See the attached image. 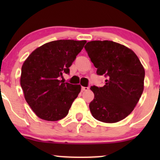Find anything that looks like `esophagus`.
Instances as JSON below:
<instances>
[{
    "mask_svg": "<svg viewBox=\"0 0 160 160\" xmlns=\"http://www.w3.org/2000/svg\"><path fill=\"white\" fill-rule=\"evenodd\" d=\"M89 89V87H85V86H82V91H87Z\"/></svg>",
    "mask_w": 160,
    "mask_h": 160,
    "instance_id": "1",
    "label": "esophagus"
}]
</instances>
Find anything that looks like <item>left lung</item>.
<instances>
[{"label":"left lung","instance_id":"left-lung-1","mask_svg":"<svg viewBox=\"0 0 160 160\" xmlns=\"http://www.w3.org/2000/svg\"><path fill=\"white\" fill-rule=\"evenodd\" d=\"M85 49L97 74L107 77L104 86L90 88L94 93L89 104L92 115L108 123L123 120L133 111L144 91L142 64L131 49L111 40H92Z\"/></svg>","mask_w":160,"mask_h":160}]
</instances>
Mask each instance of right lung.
I'll return each instance as SVG.
<instances>
[{"label":"right lung","mask_w":160,"mask_h":160,"mask_svg":"<svg viewBox=\"0 0 160 160\" xmlns=\"http://www.w3.org/2000/svg\"><path fill=\"white\" fill-rule=\"evenodd\" d=\"M86 40H58L34 49L22 66L20 84L24 97L42 120L57 121L65 117L78 97L80 85L60 80L69 74L78 54Z\"/></svg>","instance_id":"right-lung-1"}]
</instances>
